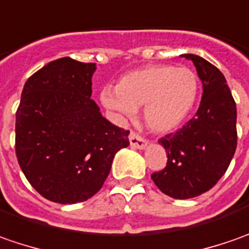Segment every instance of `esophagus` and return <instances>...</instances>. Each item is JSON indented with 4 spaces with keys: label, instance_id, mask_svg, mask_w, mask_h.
Returning <instances> with one entry per match:
<instances>
[{
    "label": "esophagus",
    "instance_id": "1",
    "mask_svg": "<svg viewBox=\"0 0 249 249\" xmlns=\"http://www.w3.org/2000/svg\"><path fill=\"white\" fill-rule=\"evenodd\" d=\"M129 143L133 149H139V150H144L147 147V142L135 132H131V135H129Z\"/></svg>",
    "mask_w": 249,
    "mask_h": 249
}]
</instances>
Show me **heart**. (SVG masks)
<instances>
[{"label": "heart", "instance_id": "heart-1", "mask_svg": "<svg viewBox=\"0 0 249 249\" xmlns=\"http://www.w3.org/2000/svg\"><path fill=\"white\" fill-rule=\"evenodd\" d=\"M200 80L192 69L169 65L142 67L120 78L117 88L100 92V103L117 120H126L144 106L143 116L153 131L178 129L194 110Z\"/></svg>", "mask_w": 249, "mask_h": 249}]
</instances>
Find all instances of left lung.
<instances>
[{
	"label": "left lung",
	"instance_id": "left-lung-1",
	"mask_svg": "<svg viewBox=\"0 0 249 249\" xmlns=\"http://www.w3.org/2000/svg\"><path fill=\"white\" fill-rule=\"evenodd\" d=\"M192 60L202 82L200 107L178 132L160 139L168 154L167 167L151 175L164 194L193 198L212 189L225 175L237 146V108L225 75L201 56Z\"/></svg>",
	"mask_w": 249,
	"mask_h": 249
}]
</instances>
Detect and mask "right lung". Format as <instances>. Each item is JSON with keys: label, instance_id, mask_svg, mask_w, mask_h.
<instances>
[{"label": "right lung", "instance_id": "obj_1", "mask_svg": "<svg viewBox=\"0 0 249 249\" xmlns=\"http://www.w3.org/2000/svg\"><path fill=\"white\" fill-rule=\"evenodd\" d=\"M95 63L53 60L24 84L16 111V157L42 197L57 204L87 201L110 174L128 135L90 99Z\"/></svg>", "mask_w": 249, "mask_h": 249}]
</instances>
